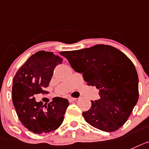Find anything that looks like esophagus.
Masks as SVG:
<instances>
[{
  "label": "esophagus",
  "mask_w": 149,
  "mask_h": 149,
  "mask_svg": "<svg viewBox=\"0 0 149 149\" xmlns=\"http://www.w3.org/2000/svg\"><path fill=\"white\" fill-rule=\"evenodd\" d=\"M77 100V98H74V97H69V101L70 102H72L76 101Z\"/></svg>",
  "instance_id": "obj_1"
}]
</instances>
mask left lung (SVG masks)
<instances>
[{
  "mask_svg": "<svg viewBox=\"0 0 149 149\" xmlns=\"http://www.w3.org/2000/svg\"><path fill=\"white\" fill-rule=\"evenodd\" d=\"M60 54L74 70L83 73L88 86L99 90L100 100L91 101V108L83 113L85 121L108 132L122 127L139 97L138 76L131 60L119 49L105 45Z\"/></svg>",
  "mask_w": 149,
  "mask_h": 149,
  "instance_id": "8db88e82",
  "label": "left lung"
}]
</instances>
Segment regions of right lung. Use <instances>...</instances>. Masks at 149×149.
Listing matches in <instances>:
<instances>
[{"instance_id": "right-lung-1", "label": "right lung", "mask_w": 149, "mask_h": 149, "mask_svg": "<svg viewBox=\"0 0 149 149\" xmlns=\"http://www.w3.org/2000/svg\"><path fill=\"white\" fill-rule=\"evenodd\" d=\"M62 61L63 59L53 52L39 51L27 60L14 77V107L22 125L35 134L54 131L63 121L69 104L68 100L55 97L43 104L35 99L38 93H47L44 89L49 86L55 68Z\"/></svg>"}]
</instances>
